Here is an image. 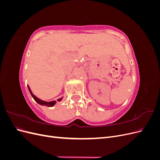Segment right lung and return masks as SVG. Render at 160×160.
Returning <instances> with one entry per match:
<instances>
[{"mask_svg":"<svg viewBox=\"0 0 160 160\" xmlns=\"http://www.w3.org/2000/svg\"><path fill=\"white\" fill-rule=\"evenodd\" d=\"M27 86H28V91H29L31 96L32 97V98L35 99V101H36L37 103H38L39 105H41L47 106V107H53V106H54L56 104V103H57L56 101H49V102H48V101H42V100H41L40 99H38V98H37V97L32 93V91H31V89L29 88V86H28V85H27ZM62 98H63V97H62V98L58 99L57 101H61L62 100Z\"/></svg>","mask_w":160,"mask_h":160,"instance_id":"add662e5","label":"right lung"}]
</instances>
